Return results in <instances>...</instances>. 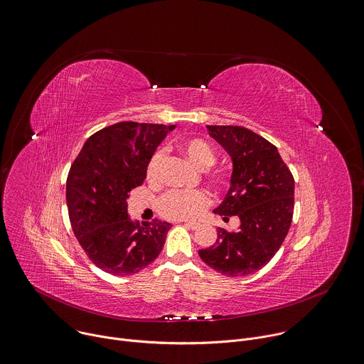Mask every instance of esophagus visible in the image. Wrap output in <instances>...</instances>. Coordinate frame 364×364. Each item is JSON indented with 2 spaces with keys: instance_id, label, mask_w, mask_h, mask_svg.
I'll return each mask as SVG.
<instances>
[{
  "instance_id": "34e87169",
  "label": "esophagus",
  "mask_w": 364,
  "mask_h": 364,
  "mask_svg": "<svg viewBox=\"0 0 364 364\" xmlns=\"http://www.w3.org/2000/svg\"><path fill=\"white\" fill-rule=\"evenodd\" d=\"M185 226H188L189 229L192 230H196L200 228V223L199 222H195V220H189V222H185Z\"/></svg>"
}]
</instances>
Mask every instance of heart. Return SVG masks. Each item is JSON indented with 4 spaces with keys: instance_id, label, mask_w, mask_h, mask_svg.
<instances>
[{
    "instance_id": "1",
    "label": "heart",
    "mask_w": 364,
    "mask_h": 364,
    "mask_svg": "<svg viewBox=\"0 0 364 364\" xmlns=\"http://www.w3.org/2000/svg\"><path fill=\"white\" fill-rule=\"evenodd\" d=\"M179 152L186 156L193 165L200 169L212 166L216 161V155L210 145L200 138H185L176 144ZM162 165V152L152 154L146 164V181L156 183L159 181V171ZM212 179L218 183H226V173L216 171L212 173ZM209 203V196L203 191H169L158 202V209L162 216L168 219H189L199 215Z\"/></svg>"
}]
</instances>
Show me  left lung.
I'll return each instance as SVG.
<instances>
[{
	"label": "left lung",
	"instance_id": "8db88e82",
	"mask_svg": "<svg viewBox=\"0 0 364 364\" xmlns=\"http://www.w3.org/2000/svg\"><path fill=\"white\" fill-rule=\"evenodd\" d=\"M230 155V188L213 213L237 216L236 232L218 228L216 242L199 250L213 270L240 277L260 270L282 246L293 218L294 179L277 148L243 127L206 125Z\"/></svg>",
	"mask_w": 364,
	"mask_h": 364
}]
</instances>
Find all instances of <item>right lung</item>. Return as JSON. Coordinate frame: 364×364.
<instances>
[{"mask_svg": "<svg viewBox=\"0 0 364 364\" xmlns=\"http://www.w3.org/2000/svg\"><path fill=\"white\" fill-rule=\"evenodd\" d=\"M175 125L118 122L91 135L71 165L67 205L71 226L90 260L129 276L161 253L171 223L131 220L128 193L144 183L146 164Z\"/></svg>", "mask_w": 364, "mask_h": 364, "instance_id": "right-lung-1", "label": "right lung"}]
</instances>
